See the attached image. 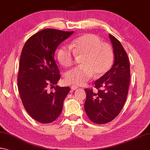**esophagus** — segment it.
Here are the masks:
<instances>
[{"mask_svg": "<svg viewBox=\"0 0 150 150\" xmlns=\"http://www.w3.org/2000/svg\"><path fill=\"white\" fill-rule=\"evenodd\" d=\"M78 88V87L77 86H76V85H71V90H72V91H74V90H76Z\"/></svg>", "mask_w": 150, "mask_h": 150, "instance_id": "34e87169", "label": "esophagus"}]
</instances>
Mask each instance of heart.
<instances>
[{
  "instance_id": "heart-1",
  "label": "heart",
  "mask_w": 150,
  "mask_h": 150,
  "mask_svg": "<svg viewBox=\"0 0 150 150\" xmlns=\"http://www.w3.org/2000/svg\"><path fill=\"white\" fill-rule=\"evenodd\" d=\"M71 48L61 47L57 53L59 63L70 67L75 63L76 57L81 59L77 67L66 73L65 81L69 84L83 85L94 75L97 77L106 74L113 63V49L107 42L93 34H84L71 42Z\"/></svg>"
}]
</instances>
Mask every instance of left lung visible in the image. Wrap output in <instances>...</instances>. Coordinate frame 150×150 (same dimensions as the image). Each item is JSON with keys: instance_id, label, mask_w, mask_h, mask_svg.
Segmentation results:
<instances>
[{"instance_id": "1", "label": "left lung", "mask_w": 150, "mask_h": 150, "mask_svg": "<svg viewBox=\"0 0 150 150\" xmlns=\"http://www.w3.org/2000/svg\"><path fill=\"white\" fill-rule=\"evenodd\" d=\"M115 61L108 73L95 82V88L85 89L84 108L92 122L104 124L114 120L126 101L129 85L130 68L127 54L121 42L109 35Z\"/></svg>"}]
</instances>
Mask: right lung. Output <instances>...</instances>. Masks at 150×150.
I'll use <instances>...</instances> for the list:
<instances>
[{
    "label": "right lung",
    "instance_id": "1",
    "mask_svg": "<svg viewBox=\"0 0 150 150\" xmlns=\"http://www.w3.org/2000/svg\"><path fill=\"white\" fill-rule=\"evenodd\" d=\"M74 31L45 28L32 35L24 45L21 54L17 77L18 89L25 110L37 122H54L63 109V101L69 87H54L60 73L54 59L59 45Z\"/></svg>",
    "mask_w": 150,
    "mask_h": 150
}]
</instances>
